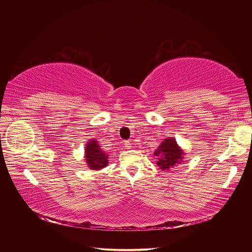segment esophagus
I'll return each mask as SVG.
<instances>
[{
	"mask_svg": "<svg viewBox=\"0 0 252 252\" xmlns=\"http://www.w3.org/2000/svg\"><path fill=\"white\" fill-rule=\"evenodd\" d=\"M125 147H126V149H130L131 148V143L129 141H126L125 142Z\"/></svg>",
	"mask_w": 252,
	"mask_h": 252,
	"instance_id": "esophagus-1",
	"label": "esophagus"
}]
</instances>
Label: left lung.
I'll return each mask as SVG.
<instances>
[{
  "mask_svg": "<svg viewBox=\"0 0 252 252\" xmlns=\"http://www.w3.org/2000/svg\"><path fill=\"white\" fill-rule=\"evenodd\" d=\"M185 152L179 146L173 137L165 138L158 148L154 151L153 156L156 159V164L161 170H169L178 164H182Z\"/></svg>",
  "mask_w": 252,
  "mask_h": 252,
  "instance_id": "obj_1",
  "label": "left lung"
}]
</instances>
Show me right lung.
<instances>
[{"instance_id":"add662e5","label":"right lung","mask_w":252,"mask_h":252,"mask_svg":"<svg viewBox=\"0 0 252 252\" xmlns=\"http://www.w3.org/2000/svg\"><path fill=\"white\" fill-rule=\"evenodd\" d=\"M108 154L105 153L96 139H90L85 147V160L89 168L100 170L108 165Z\"/></svg>"}]
</instances>
